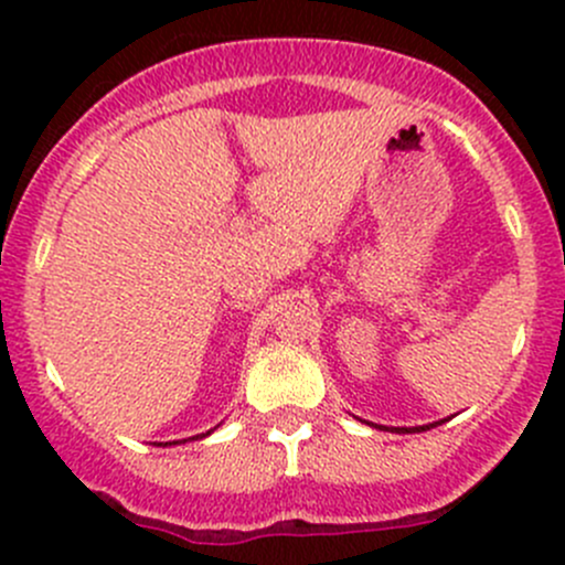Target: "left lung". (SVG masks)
Segmentation results:
<instances>
[{
    "instance_id": "left-lung-1",
    "label": "left lung",
    "mask_w": 565,
    "mask_h": 565,
    "mask_svg": "<svg viewBox=\"0 0 565 565\" xmlns=\"http://www.w3.org/2000/svg\"><path fill=\"white\" fill-rule=\"evenodd\" d=\"M429 426H435V424H429ZM429 426H415V429H398V431H426Z\"/></svg>"
}]
</instances>
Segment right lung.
<instances>
[{
	"mask_svg": "<svg viewBox=\"0 0 565 565\" xmlns=\"http://www.w3.org/2000/svg\"><path fill=\"white\" fill-rule=\"evenodd\" d=\"M207 435H210V431H207ZM207 435H196V437H207ZM188 440H193V437H188ZM182 443H185V440H182ZM169 446H172V443H169Z\"/></svg>",
	"mask_w": 565,
	"mask_h": 565,
	"instance_id": "1",
	"label": "right lung"
}]
</instances>
